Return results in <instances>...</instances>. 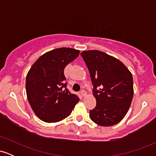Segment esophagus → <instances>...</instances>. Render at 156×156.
Returning <instances> with one entry per match:
<instances>
[{"label": "esophagus", "mask_w": 156, "mask_h": 156, "mask_svg": "<svg viewBox=\"0 0 156 156\" xmlns=\"http://www.w3.org/2000/svg\"><path fill=\"white\" fill-rule=\"evenodd\" d=\"M80 94H81L83 97H85L86 95H87V92H86L84 89H83V90L80 91Z\"/></svg>", "instance_id": "obj_1"}]
</instances>
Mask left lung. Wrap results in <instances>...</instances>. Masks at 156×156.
<instances>
[{"label": "left lung", "instance_id": "obj_1", "mask_svg": "<svg viewBox=\"0 0 156 156\" xmlns=\"http://www.w3.org/2000/svg\"><path fill=\"white\" fill-rule=\"evenodd\" d=\"M89 71L95 108L89 117L101 126H112L126 115L133 96V76L117 58L100 51L80 53Z\"/></svg>", "mask_w": 156, "mask_h": 156}]
</instances>
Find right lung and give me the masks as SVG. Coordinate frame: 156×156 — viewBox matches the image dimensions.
<instances>
[{
	"label": "right lung",
	"instance_id": "add662e5",
	"mask_svg": "<svg viewBox=\"0 0 156 156\" xmlns=\"http://www.w3.org/2000/svg\"><path fill=\"white\" fill-rule=\"evenodd\" d=\"M80 51L60 48L48 51L31 66L26 76V89L32 110L41 120L57 122L67 117L79 101L67 89L64 69Z\"/></svg>",
	"mask_w": 156,
	"mask_h": 156
}]
</instances>
